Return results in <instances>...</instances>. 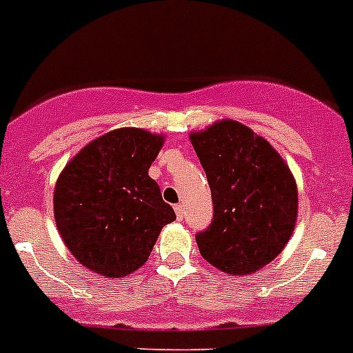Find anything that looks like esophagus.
<instances>
[{"mask_svg": "<svg viewBox=\"0 0 353 353\" xmlns=\"http://www.w3.org/2000/svg\"><path fill=\"white\" fill-rule=\"evenodd\" d=\"M174 213H176V219L182 221L183 216H185V208H183V205H174Z\"/></svg>", "mask_w": 353, "mask_h": 353, "instance_id": "1", "label": "esophagus"}]
</instances>
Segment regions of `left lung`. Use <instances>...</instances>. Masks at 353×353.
<instances>
[{
    "mask_svg": "<svg viewBox=\"0 0 353 353\" xmlns=\"http://www.w3.org/2000/svg\"><path fill=\"white\" fill-rule=\"evenodd\" d=\"M189 138L213 201V222L196 236L199 252L232 276L263 270L296 228L297 185L289 164L266 138L231 119Z\"/></svg>",
    "mask_w": 353,
    "mask_h": 353,
    "instance_id": "8db88e82",
    "label": "left lung"
}]
</instances>
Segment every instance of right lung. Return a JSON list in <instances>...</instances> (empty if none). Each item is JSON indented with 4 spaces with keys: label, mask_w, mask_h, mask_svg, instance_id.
<instances>
[{
    "label": "right lung",
    "mask_w": 353,
    "mask_h": 353,
    "mask_svg": "<svg viewBox=\"0 0 353 353\" xmlns=\"http://www.w3.org/2000/svg\"><path fill=\"white\" fill-rule=\"evenodd\" d=\"M164 134L119 128L87 143L61 171L54 189V219L71 255L105 278L140 270L173 222L148 168Z\"/></svg>",
    "instance_id": "add662e5"
}]
</instances>
